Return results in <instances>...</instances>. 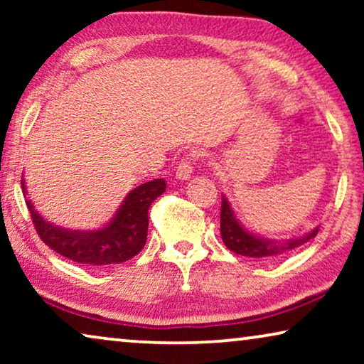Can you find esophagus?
I'll use <instances>...</instances> for the list:
<instances>
[{
  "mask_svg": "<svg viewBox=\"0 0 364 364\" xmlns=\"http://www.w3.org/2000/svg\"><path fill=\"white\" fill-rule=\"evenodd\" d=\"M193 166H196V154L182 159L176 168V177L178 181H187V178H191L193 173Z\"/></svg>",
  "mask_w": 364,
  "mask_h": 364,
  "instance_id": "esophagus-1",
  "label": "esophagus"
}]
</instances>
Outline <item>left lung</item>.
<instances>
[{
	"instance_id": "obj_1",
	"label": "left lung",
	"mask_w": 364,
	"mask_h": 364,
	"mask_svg": "<svg viewBox=\"0 0 364 364\" xmlns=\"http://www.w3.org/2000/svg\"><path fill=\"white\" fill-rule=\"evenodd\" d=\"M220 233L222 240L225 243L228 250H232L237 255L250 257V258H278L285 255L287 252L293 248L303 245L313 237H316L318 227L313 228L311 232L305 233L303 237L291 238V240H267L248 232L245 227L238 222V218L233 213L230 202L227 200L225 196H222V207H220Z\"/></svg>"
}]
</instances>
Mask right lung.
I'll return each mask as SVG.
<instances>
[{
	"mask_svg": "<svg viewBox=\"0 0 364 364\" xmlns=\"http://www.w3.org/2000/svg\"><path fill=\"white\" fill-rule=\"evenodd\" d=\"M21 187L26 196L24 178ZM164 192V178L141 183L127 193L112 220L97 230H69L53 225L34 210L31 200H26V205L39 238L49 248L73 262L104 267L131 260L142 250L147 240L149 207Z\"/></svg>",
	"mask_w": 364,
	"mask_h": 364,
	"instance_id": "1",
	"label": "right lung"
}]
</instances>
